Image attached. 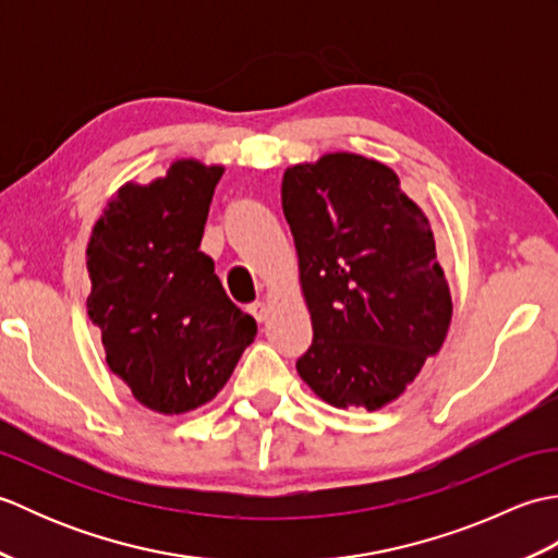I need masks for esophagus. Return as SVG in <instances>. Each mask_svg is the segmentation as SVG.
Returning a JSON list of instances; mask_svg holds the SVG:
<instances>
[{"label":"esophagus","mask_w":558,"mask_h":558,"mask_svg":"<svg viewBox=\"0 0 558 558\" xmlns=\"http://www.w3.org/2000/svg\"><path fill=\"white\" fill-rule=\"evenodd\" d=\"M248 314H252L258 324H260V322H266V316H268V304H266V302H254L252 306H248Z\"/></svg>","instance_id":"esophagus-1"}]
</instances>
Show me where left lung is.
Here are the masks:
<instances>
[{"instance_id": "8db88e82", "label": "left lung", "mask_w": 558, "mask_h": 558, "mask_svg": "<svg viewBox=\"0 0 558 558\" xmlns=\"http://www.w3.org/2000/svg\"><path fill=\"white\" fill-rule=\"evenodd\" d=\"M314 342L302 381L328 405L381 410L444 348L453 300L432 225L388 165L326 153L282 174Z\"/></svg>"}]
</instances>
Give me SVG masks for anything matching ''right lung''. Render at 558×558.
Returning a JSON list of instances; mask_svg holds the SVG:
<instances>
[{"label":"right lung","instance_id":"add662e5","mask_svg":"<svg viewBox=\"0 0 558 558\" xmlns=\"http://www.w3.org/2000/svg\"><path fill=\"white\" fill-rule=\"evenodd\" d=\"M225 168L174 160L148 184L126 182L93 225L86 248L88 318L105 362L141 405L184 414L228 384L256 336L198 252Z\"/></svg>","mask_w":558,"mask_h":558}]
</instances>
